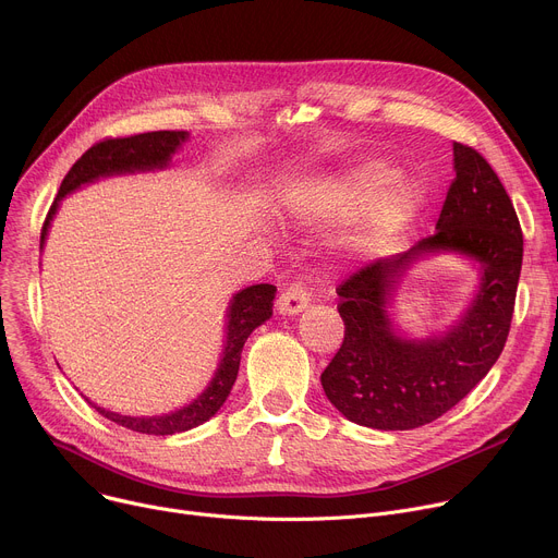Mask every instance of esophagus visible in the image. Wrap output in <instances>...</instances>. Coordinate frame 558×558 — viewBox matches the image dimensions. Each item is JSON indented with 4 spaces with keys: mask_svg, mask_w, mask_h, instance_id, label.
I'll return each instance as SVG.
<instances>
[{
    "mask_svg": "<svg viewBox=\"0 0 558 558\" xmlns=\"http://www.w3.org/2000/svg\"><path fill=\"white\" fill-rule=\"evenodd\" d=\"M311 302V291H308V284L304 280H293L287 289L280 291L278 295V311L284 313V315H293V313H300L308 306Z\"/></svg>",
    "mask_w": 558,
    "mask_h": 558,
    "instance_id": "obj_1",
    "label": "esophagus"
}]
</instances>
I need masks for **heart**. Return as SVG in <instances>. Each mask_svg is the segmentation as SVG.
<instances>
[{
	"mask_svg": "<svg viewBox=\"0 0 558 558\" xmlns=\"http://www.w3.org/2000/svg\"><path fill=\"white\" fill-rule=\"evenodd\" d=\"M422 187L407 177H395L379 161L362 163L340 177L311 183L291 196L304 214L329 218L360 207L355 216V243L364 250L386 245L422 207Z\"/></svg>",
	"mask_w": 558,
	"mask_h": 558,
	"instance_id": "b5f03b06",
	"label": "heart"
}]
</instances>
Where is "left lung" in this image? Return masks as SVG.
Returning <instances> with one entry per match:
<instances>
[{
	"label": "left lung",
	"instance_id": "1",
	"mask_svg": "<svg viewBox=\"0 0 558 558\" xmlns=\"http://www.w3.org/2000/svg\"><path fill=\"white\" fill-rule=\"evenodd\" d=\"M454 181L437 231L411 252L375 260L338 284L344 340L320 381L351 422L413 430L435 422L499 360L514 313L523 231L514 205L486 158L454 143ZM459 251L483 265V287L462 323L441 339L395 337L385 306L408 265L428 251Z\"/></svg>",
	"mask_w": 558,
	"mask_h": 558
}]
</instances>
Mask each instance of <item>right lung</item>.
<instances>
[{
  "mask_svg": "<svg viewBox=\"0 0 558 558\" xmlns=\"http://www.w3.org/2000/svg\"><path fill=\"white\" fill-rule=\"evenodd\" d=\"M187 138L185 130H158V132H143L132 136H110L99 143H95L90 149L82 154V158L70 168L65 179L61 181V187L57 192L54 203L48 209V216L41 227V243L44 247L48 225L57 211L59 201L76 190L78 185L90 183L99 177L110 174H123L134 170H154L163 168L170 161V154ZM276 298L274 284H252L243 289L241 293L233 295V302L229 306V323H227V344L220 360V366L211 379V384L203 390L198 400H194L190 407H183L177 413L161 415V417H125L110 413L106 409L95 407L104 417L110 422L130 428L134 433L143 435H177L185 433L190 428L201 426L209 417L218 413V409L225 404L227 395L235 381L238 366H241V353L256 327H260L265 320L271 317Z\"/></svg>",
  "mask_w": 558,
  "mask_h": 558,
  "instance_id": "right-lung-1",
  "label": "right lung"
}]
</instances>
